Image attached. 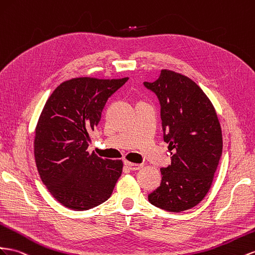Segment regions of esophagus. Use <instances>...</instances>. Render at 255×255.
<instances>
[{"mask_svg": "<svg viewBox=\"0 0 255 255\" xmlns=\"http://www.w3.org/2000/svg\"><path fill=\"white\" fill-rule=\"evenodd\" d=\"M125 165H126V167H128L129 170H138L142 167L141 164H136V163H132L128 161H126Z\"/></svg>", "mask_w": 255, "mask_h": 255, "instance_id": "1", "label": "esophagus"}]
</instances>
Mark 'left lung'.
Listing matches in <instances>:
<instances>
[{"instance_id":"left-lung-1","label":"left lung","mask_w":255,"mask_h":255,"mask_svg":"<svg viewBox=\"0 0 255 255\" xmlns=\"http://www.w3.org/2000/svg\"><path fill=\"white\" fill-rule=\"evenodd\" d=\"M161 104L164 141L169 143L171 163L161 168L160 187L149 202L170 212L193 208L212 184L222 154V130L208 96L189 77L162 70L153 82H143Z\"/></svg>"}]
</instances>
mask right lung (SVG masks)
I'll list each match as a JSON object with an SVG mask.
<instances>
[{"label": "right lung", "mask_w": 255, "mask_h": 255, "mask_svg": "<svg viewBox=\"0 0 255 255\" xmlns=\"http://www.w3.org/2000/svg\"><path fill=\"white\" fill-rule=\"evenodd\" d=\"M128 79L73 78L46 102L35 128L34 157L46 188L67 208L81 211L104 203L122 174L121 160L102 159L88 147L108 98Z\"/></svg>", "instance_id": "right-lung-1"}]
</instances>
